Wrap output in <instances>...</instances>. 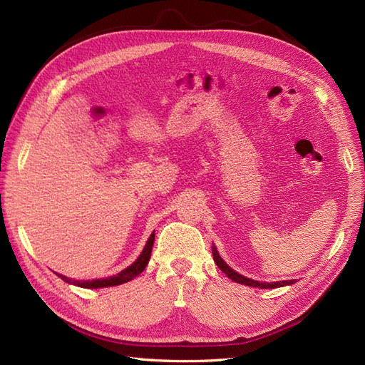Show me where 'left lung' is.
I'll list each match as a JSON object with an SVG mask.
<instances>
[{
    "label": "left lung",
    "instance_id": "8db88e82",
    "mask_svg": "<svg viewBox=\"0 0 365 365\" xmlns=\"http://www.w3.org/2000/svg\"><path fill=\"white\" fill-rule=\"evenodd\" d=\"M213 259L216 262V264L219 267V269L222 271L228 279H231L236 283H240V284H245V286H252V288H260V289H274L277 288V286H283V284H292L294 280H284V282H257V280H251V279H247L244 277V275L237 274L236 271L231 269L228 264L219 257V252L216 251V248H213Z\"/></svg>",
    "mask_w": 365,
    "mask_h": 365
}]
</instances>
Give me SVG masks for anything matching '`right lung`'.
<instances>
[{
    "instance_id": "1",
    "label": "right lung",
    "mask_w": 365,
    "mask_h": 365,
    "mask_svg": "<svg viewBox=\"0 0 365 365\" xmlns=\"http://www.w3.org/2000/svg\"><path fill=\"white\" fill-rule=\"evenodd\" d=\"M153 239H155V235H150V237L148 239L146 245H145V250L141 251L140 257L130 264V267H128L126 269L120 271L117 275H113V277H108V279H98V280H71L68 277H65V275H61L58 274L59 277L67 282V283H71V284H76V286H81V288H86V289H97V288H106V286H117V284H121V283H126V282H130L132 279H135L138 274H141L143 271H145L146 264L150 259V252H152V247H153Z\"/></svg>"
}]
</instances>
